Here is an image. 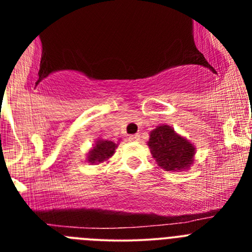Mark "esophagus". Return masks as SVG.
I'll use <instances>...</instances> for the list:
<instances>
[{
	"label": "esophagus",
	"mask_w": 252,
	"mask_h": 252,
	"mask_svg": "<svg viewBox=\"0 0 252 252\" xmlns=\"http://www.w3.org/2000/svg\"><path fill=\"white\" fill-rule=\"evenodd\" d=\"M128 139H130V141H139L140 135H139V133H135V135H130V137H128Z\"/></svg>",
	"instance_id": "1"
}]
</instances>
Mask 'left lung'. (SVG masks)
Wrapping results in <instances>:
<instances>
[{
    "label": "left lung",
    "mask_w": 252,
    "mask_h": 252,
    "mask_svg": "<svg viewBox=\"0 0 252 252\" xmlns=\"http://www.w3.org/2000/svg\"><path fill=\"white\" fill-rule=\"evenodd\" d=\"M148 145L158 165L166 171L186 170L194 160V145L168 125L158 126L151 131Z\"/></svg>",
    "instance_id": "1"
}]
</instances>
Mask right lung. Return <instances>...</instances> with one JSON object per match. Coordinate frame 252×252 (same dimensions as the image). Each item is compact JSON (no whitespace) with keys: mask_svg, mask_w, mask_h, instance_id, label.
Instances as JSON below:
<instances>
[{"mask_svg":"<svg viewBox=\"0 0 252 252\" xmlns=\"http://www.w3.org/2000/svg\"><path fill=\"white\" fill-rule=\"evenodd\" d=\"M117 144L113 141H108V140H97L92 149L88 153L87 160L91 164H99L106 160L110 159L115 154Z\"/></svg>","mask_w":252,"mask_h":252,"instance_id":"add662e5","label":"right lung"}]
</instances>
